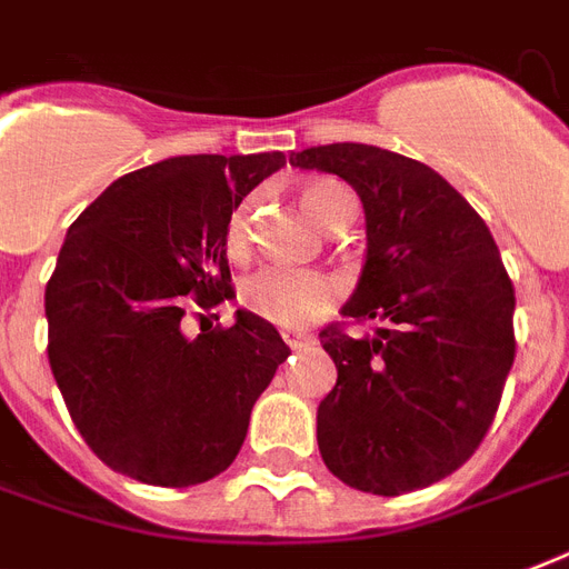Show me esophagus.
<instances>
[{
  "label": "esophagus",
  "mask_w": 569,
  "mask_h": 569,
  "mask_svg": "<svg viewBox=\"0 0 569 569\" xmlns=\"http://www.w3.org/2000/svg\"><path fill=\"white\" fill-rule=\"evenodd\" d=\"M283 339H286V346L292 348V351H301V348L316 346V337H312V333H295V330H286Z\"/></svg>",
  "instance_id": "obj_1"
}]
</instances>
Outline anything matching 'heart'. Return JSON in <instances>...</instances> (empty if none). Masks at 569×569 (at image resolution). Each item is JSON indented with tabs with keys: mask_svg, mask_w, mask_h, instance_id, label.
Returning <instances> with one entry per match:
<instances>
[{
	"mask_svg": "<svg viewBox=\"0 0 569 569\" xmlns=\"http://www.w3.org/2000/svg\"><path fill=\"white\" fill-rule=\"evenodd\" d=\"M351 203L339 182L333 180H312L301 189L303 212L321 227H330L337 221V214ZM250 232V203H241L232 209L223 241L230 253H244ZM337 298V283L319 271H301V268H262L241 286V303L253 316L280 325V328H301L319 319Z\"/></svg>",
	"mask_w": 569,
	"mask_h": 569,
	"instance_id": "heart-1",
	"label": "heart"
}]
</instances>
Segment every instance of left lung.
Masks as SVG:
<instances>
[{
  "label": "left lung",
  "mask_w": 569,
  "mask_h": 569,
  "mask_svg": "<svg viewBox=\"0 0 569 569\" xmlns=\"http://www.w3.org/2000/svg\"><path fill=\"white\" fill-rule=\"evenodd\" d=\"M360 194L366 266L342 316L380 321L319 333L337 387L319 405L321 460L339 481L401 496L463 467L493 425L513 366V286L481 214L428 164L372 144L289 156Z\"/></svg>",
  "instance_id": "1"
}]
</instances>
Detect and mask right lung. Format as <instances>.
I'll list each match as a JSON object with an SVG mask.
<instances>
[{
	"instance_id": "add662e5",
	"label": "right lung",
	"mask_w": 569,
	"mask_h": 569,
	"mask_svg": "<svg viewBox=\"0 0 569 569\" xmlns=\"http://www.w3.org/2000/svg\"><path fill=\"white\" fill-rule=\"evenodd\" d=\"M283 164L173 156L111 182L67 230L47 283V355L76 428L114 472L191 487L239 455L289 346L248 310L194 339L182 319L236 298L223 230Z\"/></svg>"
}]
</instances>
